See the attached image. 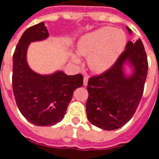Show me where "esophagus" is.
Listing matches in <instances>:
<instances>
[{
    "instance_id": "obj_1",
    "label": "esophagus",
    "mask_w": 159,
    "mask_h": 159,
    "mask_svg": "<svg viewBox=\"0 0 159 159\" xmlns=\"http://www.w3.org/2000/svg\"><path fill=\"white\" fill-rule=\"evenodd\" d=\"M87 83H88V77H87V76H85V77H84V80H83L84 86H87Z\"/></svg>"
}]
</instances>
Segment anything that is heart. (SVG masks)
I'll return each instance as SVG.
<instances>
[{
	"label": "heart",
	"instance_id": "obj_1",
	"mask_svg": "<svg viewBox=\"0 0 159 159\" xmlns=\"http://www.w3.org/2000/svg\"><path fill=\"white\" fill-rule=\"evenodd\" d=\"M125 45V32L114 27H102L82 36L77 50L81 55L88 57L87 63L92 71L101 73L114 65Z\"/></svg>",
	"mask_w": 159,
	"mask_h": 159
}]
</instances>
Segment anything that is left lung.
<instances>
[{
    "mask_svg": "<svg viewBox=\"0 0 159 159\" xmlns=\"http://www.w3.org/2000/svg\"><path fill=\"white\" fill-rule=\"evenodd\" d=\"M126 29L132 34V30ZM147 72V56L141 40L128 41L111 68L88 80L86 109L89 122L107 131L125 125L139 107Z\"/></svg>",
    "mask_w": 159,
    "mask_h": 159,
    "instance_id": "8db88e82",
    "label": "left lung"
}]
</instances>
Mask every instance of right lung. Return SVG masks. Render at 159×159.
Wrapping results in <instances>:
<instances>
[{"instance_id":"obj_1","label":"right lung","mask_w":159,"mask_h":159,"mask_svg":"<svg viewBox=\"0 0 159 159\" xmlns=\"http://www.w3.org/2000/svg\"><path fill=\"white\" fill-rule=\"evenodd\" d=\"M44 22L27 28L20 37L13 56L12 86L15 101L21 114L35 125H54L66 114L73 91L83 86L81 74L67 75L58 70L40 74L27 64L28 46L48 39Z\"/></svg>"}]
</instances>
